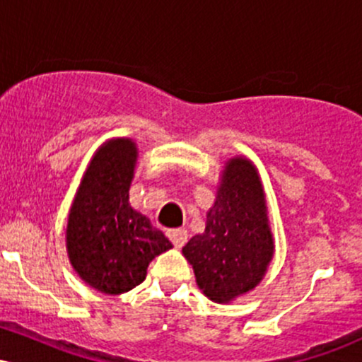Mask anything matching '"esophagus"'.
<instances>
[{"mask_svg": "<svg viewBox=\"0 0 362 362\" xmlns=\"http://www.w3.org/2000/svg\"><path fill=\"white\" fill-rule=\"evenodd\" d=\"M167 235L177 248L184 247L187 243V238H189V233H187L185 228H173V230H168Z\"/></svg>", "mask_w": 362, "mask_h": 362, "instance_id": "1", "label": "esophagus"}]
</instances>
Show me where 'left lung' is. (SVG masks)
Instances as JSON below:
<instances>
[{"label": "left lung", "mask_w": 362, "mask_h": 362, "mask_svg": "<svg viewBox=\"0 0 362 362\" xmlns=\"http://www.w3.org/2000/svg\"><path fill=\"white\" fill-rule=\"evenodd\" d=\"M265 211L264 190L252 161H228L204 233L192 236L182 248L209 300L231 301L265 276L274 253Z\"/></svg>", "instance_id": "left-lung-1"}]
</instances>
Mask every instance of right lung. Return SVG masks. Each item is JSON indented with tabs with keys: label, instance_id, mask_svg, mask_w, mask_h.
Listing matches in <instances>:
<instances>
[{
	"label": "right lung",
	"instance_id": "1",
	"mask_svg": "<svg viewBox=\"0 0 362 362\" xmlns=\"http://www.w3.org/2000/svg\"><path fill=\"white\" fill-rule=\"evenodd\" d=\"M138 149L114 139L98 149L69 211L66 245L74 271L105 294L131 291L146 279L149 262L172 248L146 216L129 204Z\"/></svg>",
	"mask_w": 362,
	"mask_h": 362
}]
</instances>
